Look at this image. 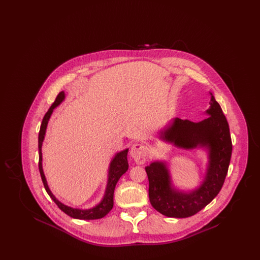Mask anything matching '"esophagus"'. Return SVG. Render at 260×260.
<instances>
[{
	"label": "esophagus",
	"mask_w": 260,
	"mask_h": 260,
	"mask_svg": "<svg viewBox=\"0 0 260 260\" xmlns=\"http://www.w3.org/2000/svg\"><path fill=\"white\" fill-rule=\"evenodd\" d=\"M149 149L146 145L136 143L131 149V156L134 158L136 164L142 165L148 159Z\"/></svg>",
	"instance_id": "1"
}]
</instances>
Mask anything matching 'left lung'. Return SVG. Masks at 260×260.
Masks as SVG:
<instances>
[{
	"label": "left lung",
	"instance_id": "obj_1",
	"mask_svg": "<svg viewBox=\"0 0 260 260\" xmlns=\"http://www.w3.org/2000/svg\"><path fill=\"white\" fill-rule=\"evenodd\" d=\"M210 115L201 122L175 118L162 133V138L176 146L191 149L202 145L210 148V167L200 188L190 194L175 192L170 186V176L162 162H152L145 168L149 180V200L160 213L176 218L196 214L217 196L222 188L232 155L229 124L218 102L211 94Z\"/></svg>",
	"mask_w": 260,
	"mask_h": 260
}]
</instances>
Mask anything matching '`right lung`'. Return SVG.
Masks as SVG:
<instances>
[{"mask_svg": "<svg viewBox=\"0 0 260 260\" xmlns=\"http://www.w3.org/2000/svg\"><path fill=\"white\" fill-rule=\"evenodd\" d=\"M64 99V92L61 91L58 93V95L56 96V99L54 100V102L51 104L50 109L48 112L45 114L42 124H41V127H40V133H39V171H40V174L42 177V181L45 186V189L47 191V193L49 194L50 198L53 200V202L57 205V207L60 210L65 212L66 214H68L69 216L73 217V218H77V219H84V220H93V219H99L104 217L113 208L114 202H113V196H114V190L116 184L118 182V180L120 179V177L124 174L127 169H128V162H127V149L122 151L120 153H118L115 158L113 159V161L110 164V170H109V178H108V184H107V188L105 191V195L104 198L100 202V204L98 205L96 207L90 209V210H78V209H72L70 207H67L65 205H63L60 203L57 199L55 198L52 193L50 192V188L47 184V180L45 177V174L43 172V168H42V143L45 137V134H46V128H47V124L49 122L50 115L53 111V109L60 104L62 100Z\"/></svg>", "mask_w": 260, "mask_h": 260, "instance_id": "obj_1", "label": "right lung"}]
</instances>
